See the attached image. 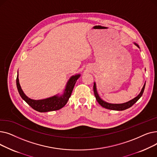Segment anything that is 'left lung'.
<instances>
[{
	"instance_id": "1",
	"label": "left lung",
	"mask_w": 157,
	"mask_h": 157,
	"mask_svg": "<svg viewBox=\"0 0 157 157\" xmlns=\"http://www.w3.org/2000/svg\"><path fill=\"white\" fill-rule=\"evenodd\" d=\"M138 48L139 46L136 44H135ZM145 85L146 83H144L141 92H140V94L136 97H135L134 98H133V99H132L131 101L127 102H125V103H123V104H109V103H108L104 101H102L101 98H100V97L98 96V94H97V88H96V84L95 83H94V94H95V98L97 99V101L98 102V104H99L101 106H102L103 108H106V109H111V110H115V111H123V110H125V109H127L129 108H130L131 106H132L140 98H141V97L142 96L143 92H144V88H145Z\"/></svg>"
}]
</instances>
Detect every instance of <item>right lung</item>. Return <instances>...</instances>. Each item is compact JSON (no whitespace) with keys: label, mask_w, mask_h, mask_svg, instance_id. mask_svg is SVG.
I'll return each mask as SVG.
<instances>
[{"label":"right lung","mask_w":157,"mask_h":157,"mask_svg":"<svg viewBox=\"0 0 157 157\" xmlns=\"http://www.w3.org/2000/svg\"><path fill=\"white\" fill-rule=\"evenodd\" d=\"M79 74H77V75L72 76L69 79L64 90V93L60 97L55 95L43 100H32L25 95V94L23 93V90H21L19 83L18 74L17 75V78H16V86H17L18 92L21 97L32 108L40 113L48 112L59 110L67 104L69 97L71 95L74 85H75L76 81L79 78Z\"/></svg>","instance_id":"add662e5"}]
</instances>
